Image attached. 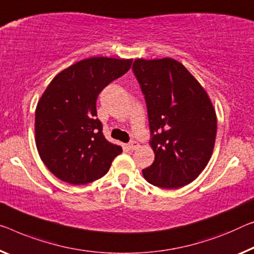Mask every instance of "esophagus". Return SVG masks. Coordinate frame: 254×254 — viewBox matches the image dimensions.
I'll use <instances>...</instances> for the list:
<instances>
[{
    "label": "esophagus",
    "instance_id": "esophagus-1",
    "mask_svg": "<svg viewBox=\"0 0 254 254\" xmlns=\"http://www.w3.org/2000/svg\"><path fill=\"white\" fill-rule=\"evenodd\" d=\"M136 147H138V143L136 140H131L130 143H128V149L129 150H135Z\"/></svg>",
    "mask_w": 254,
    "mask_h": 254
}]
</instances>
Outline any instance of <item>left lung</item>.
I'll list each match as a JSON object with an SVG mask.
<instances>
[{"label":"left lung","instance_id":"obj_1","mask_svg":"<svg viewBox=\"0 0 254 254\" xmlns=\"http://www.w3.org/2000/svg\"><path fill=\"white\" fill-rule=\"evenodd\" d=\"M132 72L146 102L154 161L143 169L150 184L179 189L211 158L217 135L213 105L201 84L170 58L136 59Z\"/></svg>","mask_w":254,"mask_h":254}]
</instances>
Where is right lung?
<instances>
[{
	"mask_svg": "<svg viewBox=\"0 0 254 254\" xmlns=\"http://www.w3.org/2000/svg\"><path fill=\"white\" fill-rule=\"evenodd\" d=\"M132 60L95 57L81 60L53 78L35 112L40 157L61 181L84 185L103 177L123 149L105 139L96 118V100Z\"/></svg>",
	"mask_w": 254,
	"mask_h": 254,
	"instance_id": "obj_1",
	"label": "right lung"
}]
</instances>
